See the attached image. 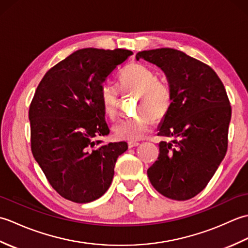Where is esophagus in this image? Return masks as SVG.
<instances>
[{"label": "esophagus", "instance_id": "1", "mask_svg": "<svg viewBox=\"0 0 248 248\" xmlns=\"http://www.w3.org/2000/svg\"><path fill=\"white\" fill-rule=\"evenodd\" d=\"M139 145H140V143H138V141H134V140L128 141V147H129V148H134V147H138Z\"/></svg>", "mask_w": 248, "mask_h": 248}]
</instances>
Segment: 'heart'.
<instances>
[{"mask_svg": "<svg viewBox=\"0 0 248 248\" xmlns=\"http://www.w3.org/2000/svg\"><path fill=\"white\" fill-rule=\"evenodd\" d=\"M119 88L112 84H104L100 92L103 113L114 120L118 115L120 92L124 94H135L136 113L134 117L120 120L115 124L116 136L123 140H136L146 134L152 120H162L172 102L171 87L167 82L157 78L156 73L143 64H130L118 76Z\"/></svg>", "mask_w": 248, "mask_h": 248, "instance_id": "obj_1", "label": "heart"}]
</instances>
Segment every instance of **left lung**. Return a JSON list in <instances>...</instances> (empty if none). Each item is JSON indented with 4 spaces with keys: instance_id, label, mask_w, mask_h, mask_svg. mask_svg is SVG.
I'll return each instance as SVG.
<instances>
[{
    "instance_id": "1",
    "label": "left lung",
    "mask_w": 248,
    "mask_h": 248,
    "mask_svg": "<svg viewBox=\"0 0 248 248\" xmlns=\"http://www.w3.org/2000/svg\"><path fill=\"white\" fill-rule=\"evenodd\" d=\"M143 59L165 72L172 102L159 129L157 160L149 180L163 196L187 200L207 186L227 152L231 105L223 82L211 67L181 51H141Z\"/></svg>"
}]
</instances>
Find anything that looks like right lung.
Segmentation results:
<instances>
[{"label": "right lung", "mask_w": 248, "mask_h": 248, "mask_svg": "<svg viewBox=\"0 0 248 248\" xmlns=\"http://www.w3.org/2000/svg\"><path fill=\"white\" fill-rule=\"evenodd\" d=\"M133 53L78 50L46 71L29 110L31 149L46 180L62 197L86 203L101 197L114 177L125 141L103 143L109 133L100 92L103 82Z\"/></svg>", "instance_id": "1"}]
</instances>
